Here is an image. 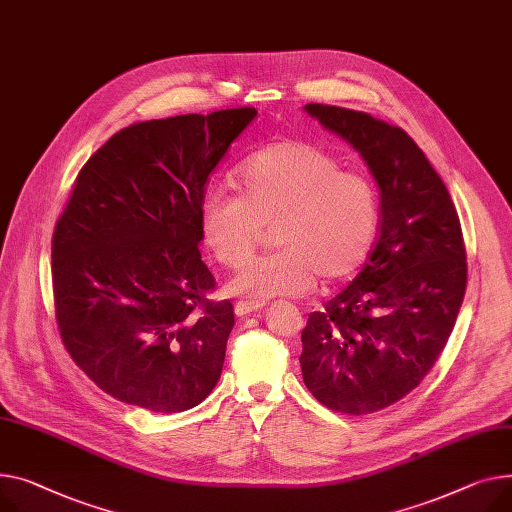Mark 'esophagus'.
Masks as SVG:
<instances>
[{"instance_id":"obj_1","label":"esophagus","mask_w":512,"mask_h":512,"mask_svg":"<svg viewBox=\"0 0 512 512\" xmlns=\"http://www.w3.org/2000/svg\"><path fill=\"white\" fill-rule=\"evenodd\" d=\"M261 309H263V304H259V302H245V300H241V302L234 304V313H236L238 317L253 315V313H257V311H261Z\"/></svg>"}]
</instances>
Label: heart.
<instances>
[{
    "instance_id": "heart-1",
    "label": "heart",
    "mask_w": 512,
    "mask_h": 512,
    "mask_svg": "<svg viewBox=\"0 0 512 512\" xmlns=\"http://www.w3.org/2000/svg\"><path fill=\"white\" fill-rule=\"evenodd\" d=\"M238 195L210 191L201 199L199 228L218 263L243 267L257 251L263 228L280 251L232 278V296L263 304L311 292L319 276L348 280L364 263L379 222L374 185L342 170L323 148L278 140L253 152L234 175Z\"/></svg>"
}]
</instances>
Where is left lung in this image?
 <instances>
[{
  "label": "left lung",
  "mask_w": 512,
  "mask_h": 512,
  "mask_svg": "<svg viewBox=\"0 0 512 512\" xmlns=\"http://www.w3.org/2000/svg\"><path fill=\"white\" fill-rule=\"evenodd\" d=\"M366 162L381 228L360 274L311 313L300 368L329 410L362 416L414 391L445 350L467 284L453 199L403 129L360 111L304 105Z\"/></svg>",
  "instance_id": "1"
}]
</instances>
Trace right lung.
Here are the masks:
<instances>
[{
	"instance_id": "add662e5",
	"label": "right lung",
	"mask_w": 512,
	"mask_h": 512,
	"mask_svg": "<svg viewBox=\"0 0 512 512\" xmlns=\"http://www.w3.org/2000/svg\"><path fill=\"white\" fill-rule=\"evenodd\" d=\"M255 109L135 123L80 170L53 234L55 315L74 362L111 397L191 410L220 381L230 300L201 261L203 189Z\"/></svg>"
}]
</instances>
